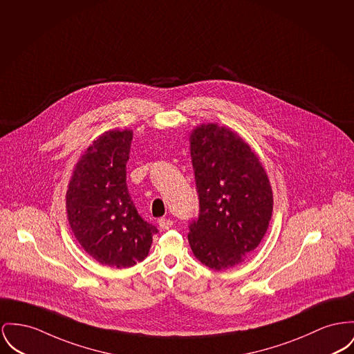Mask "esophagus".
<instances>
[{"label":"esophagus","mask_w":354,"mask_h":354,"mask_svg":"<svg viewBox=\"0 0 354 354\" xmlns=\"http://www.w3.org/2000/svg\"><path fill=\"white\" fill-rule=\"evenodd\" d=\"M158 225H160V228H161V230H169V228L173 225V221H171L170 218L162 217V218H160V220H158Z\"/></svg>","instance_id":"obj_1"}]
</instances>
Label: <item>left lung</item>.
<instances>
[{"instance_id":"left-lung-1","label":"left lung","mask_w":354,"mask_h":354,"mask_svg":"<svg viewBox=\"0 0 354 354\" xmlns=\"http://www.w3.org/2000/svg\"><path fill=\"white\" fill-rule=\"evenodd\" d=\"M189 141L200 203L189 244L203 264L227 270L244 261L266 235L272 189L257 154L230 127L200 124Z\"/></svg>"}]
</instances>
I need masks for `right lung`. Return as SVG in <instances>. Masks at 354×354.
Returning <instances> with one entry per match:
<instances>
[{"mask_svg": "<svg viewBox=\"0 0 354 354\" xmlns=\"http://www.w3.org/2000/svg\"><path fill=\"white\" fill-rule=\"evenodd\" d=\"M131 130H110L79 158L67 189V216L83 250L100 264L126 268L147 257L158 230L145 221L126 185Z\"/></svg>", "mask_w": 354, "mask_h": 354, "instance_id": "obj_1", "label": "right lung"}]
</instances>
